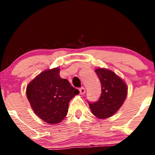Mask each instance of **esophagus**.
I'll use <instances>...</instances> for the list:
<instances>
[{
	"mask_svg": "<svg viewBox=\"0 0 155 155\" xmlns=\"http://www.w3.org/2000/svg\"><path fill=\"white\" fill-rule=\"evenodd\" d=\"M79 93H80L81 94H84L85 93V88L84 87H80V88H79Z\"/></svg>",
	"mask_w": 155,
	"mask_h": 155,
	"instance_id": "obj_1",
	"label": "esophagus"
}]
</instances>
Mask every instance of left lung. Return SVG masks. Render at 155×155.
I'll use <instances>...</instances> for the list:
<instances>
[{
    "mask_svg": "<svg viewBox=\"0 0 155 155\" xmlns=\"http://www.w3.org/2000/svg\"><path fill=\"white\" fill-rule=\"evenodd\" d=\"M101 84V94L96 102L87 101L95 116L106 118L113 115L122 106L127 97V87L115 73L106 69L95 70Z\"/></svg>",
    "mask_w": 155,
    "mask_h": 155,
    "instance_id": "1",
    "label": "left lung"
}]
</instances>
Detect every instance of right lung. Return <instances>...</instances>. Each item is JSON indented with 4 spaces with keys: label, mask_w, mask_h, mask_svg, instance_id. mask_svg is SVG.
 I'll return each instance as SVG.
<instances>
[{
    "label": "right lung",
    "mask_w": 155,
    "mask_h": 155,
    "mask_svg": "<svg viewBox=\"0 0 155 155\" xmlns=\"http://www.w3.org/2000/svg\"><path fill=\"white\" fill-rule=\"evenodd\" d=\"M59 69L40 73L27 87V97L33 110L48 124L61 122L68 114L69 102L79 90L59 76Z\"/></svg>",
    "instance_id": "1"
}]
</instances>
